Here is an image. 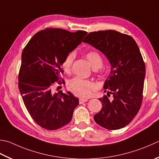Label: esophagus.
<instances>
[{
  "instance_id": "1",
  "label": "esophagus",
  "mask_w": 159,
  "mask_h": 159,
  "mask_svg": "<svg viewBox=\"0 0 159 159\" xmlns=\"http://www.w3.org/2000/svg\"><path fill=\"white\" fill-rule=\"evenodd\" d=\"M88 101V99H87V98H80L79 99V103L82 104V103H83V102H87Z\"/></svg>"
}]
</instances>
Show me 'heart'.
Segmentation results:
<instances>
[{"label":"heart","mask_w":159,"mask_h":159,"mask_svg":"<svg viewBox=\"0 0 159 159\" xmlns=\"http://www.w3.org/2000/svg\"><path fill=\"white\" fill-rule=\"evenodd\" d=\"M85 57L94 69H98L102 67V59L99 53L96 52H89L85 54ZM75 58L74 52H70L62 62V67L65 72H70ZM67 88L73 94L82 98H87L92 94L95 88V84L89 80L74 78L67 83Z\"/></svg>","instance_id":"1"}]
</instances>
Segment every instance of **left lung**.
I'll return each mask as SVG.
<instances>
[{"instance_id":"left-lung-1","label":"left lung","mask_w":159,"mask_h":159,"mask_svg":"<svg viewBox=\"0 0 159 159\" xmlns=\"http://www.w3.org/2000/svg\"><path fill=\"white\" fill-rule=\"evenodd\" d=\"M83 42L100 50L111 66L103 86L104 92H108L98 98L102 106L94 116L95 122L107 129L123 128L136 116L142 103L145 65L139 46L132 36L115 30L90 32Z\"/></svg>"}]
</instances>
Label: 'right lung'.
Here are the masks:
<instances>
[{"instance_id":"add662e5","label":"right lung","mask_w":159,"mask_h":159,"mask_svg":"<svg viewBox=\"0 0 159 159\" xmlns=\"http://www.w3.org/2000/svg\"><path fill=\"white\" fill-rule=\"evenodd\" d=\"M87 34L47 28L34 34L22 52L18 89L28 112L43 128H61L72 119L79 98L62 90L54 94L52 88L55 82L61 85L62 62Z\"/></svg>"}]
</instances>
